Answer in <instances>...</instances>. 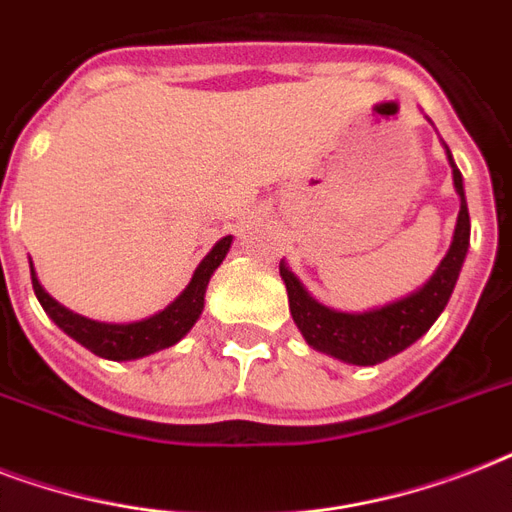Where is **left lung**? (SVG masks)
I'll list each match as a JSON object with an SVG mask.
<instances>
[{
	"label": "left lung",
	"instance_id": "8db88e82",
	"mask_svg": "<svg viewBox=\"0 0 512 512\" xmlns=\"http://www.w3.org/2000/svg\"><path fill=\"white\" fill-rule=\"evenodd\" d=\"M444 151L449 167H452L454 191L460 196V215H457L452 244L446 249L444 260L438 263L433 276L420 289H414L412 295L361 313L335 311V308H327L316 297H311V292L303 287V281L297 279L295 273L289 271V265L281 260L279 273L284 279V287H287L289 313H292L300 335L313 350L327 353V356L345 361V364L374 366L380 361H388L390 356H396V353L409 348L412 342L420 340L444 313L470 247L465 183H462V175L446 143Z\"/></svg>",
	"mask_w": 512,
	"mask_h": 512
}]
</instances>
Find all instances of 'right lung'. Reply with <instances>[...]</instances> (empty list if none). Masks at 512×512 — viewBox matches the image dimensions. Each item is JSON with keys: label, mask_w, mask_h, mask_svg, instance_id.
I'll list each match as a JSON object with an SVG mask.
<instances>
[{"label": "right lung", "mask_w": 512, "mask_h": 512, "mask_svg": "<svg viewBox=\"0 0 512 512\" xmlns=\"http://www.w3.org/2000/svg\"><path fill=\"white\" fill-rule=\"evenodd\" d=\"M231 244L233 236H223L215 247L209 249L207 257L196 265L188 287L164 311L154 313L148 319L130 321V324H108V321H95L68 311L66 305H60L55 297L44 292V287L36 279L34 263H31V284H34V295L42 303L44 313L71 340L92 350L95 356L108 358V361H135V358L151 356L156 350L172 348L175 342H180L191 332L193 324L199 321L201 311H204V295H207L209 279L220 268Z\"/></svg>", "instance_id": "right-lung-1"}]
</instances>
